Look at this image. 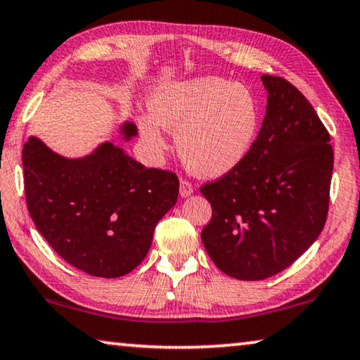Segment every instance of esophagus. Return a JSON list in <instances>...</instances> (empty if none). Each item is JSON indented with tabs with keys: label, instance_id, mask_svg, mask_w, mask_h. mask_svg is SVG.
Instances as JSON below:
<instances>
[{
	"label": "esophagus",
	"instance_id": "esophagus-1",
	"mask_svg": "<svg viewBox=\"0 0 360 360\" xmlns=\"http://www.w3.org/2000/svg\"><path fill=\"white\" fill-rule=\"evenodd\" d=\"M193 185L191 184H188L186 180H180V196L181 198H188V196H191L193 195Z\"/></svg>",
	"mask_w": 360,
	"mask_h": 360
}]
</instances>
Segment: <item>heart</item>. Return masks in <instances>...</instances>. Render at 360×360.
<instances>
[{
	"instance_id": "b5f03b06",
	"label": "heart",
	"mask_w": 360,
	"mask_h": 360,
	"mask_svg": "<svg viewBox=\"0 0 360 360\" xmlns=\"http://www.w3.org/2000/svg\"><path fill=\"white\" fill-rule=\"evenodd\" d=\"M261 125V103L250 88L212 75L158 85L149 112L138 115L141 138L154 156L167 149L165 130L176 129L181 159L211 179L235 172L251 156Z\"/></svg>"
}]
</instances>
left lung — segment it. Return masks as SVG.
Segmentation results:
<instances>
[{
	"label": "left lung",
	"mask_w": 360,
	"mask_h": 360,
	"mask_svg": "<svg viewBox=\"0 0 360 360\" xmlns=\"http://www.w3.org/2000/svg\"><path fill=\"white\" fill-rule=\"evenodd\" d=\"M267 108L251 156L201 188L212 219L201 240L238 280L281 272L317 240L328 212L333 149L311 103L281 77L262 75Z\"/></svg>",
	"instance_id": "obj_1"
}]
</instances>
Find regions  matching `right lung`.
Returning a JSON list of instances; mask_svg holds the SVG:
<instances>
[{
    "mask_svg": "<svg viewBox=\"0 0 360 360\" xmlns=\"http://www.w3.org/2000/svg\"><path fill=\"white\" fill-rule=\"evenodd\" d=\"M134 122L120 125L125 141ZM25 199L33 224L65 262L117 278L141 264L154 226L179 196L172 172L146 169L110 141L84 158H65L30 136L22 149Z\"/></svg>",
    "mask_w": 360,
    "mask_h": 360,
    "instance_id": "obj_1",
    "label": "right lung"
}]
</instances>
